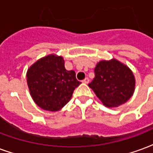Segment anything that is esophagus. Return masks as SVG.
Instances as JSON below:
<instances>
[{
	"label": "esophagus",
	"mask_w": 153,
	"mask_h": 153,
	"mask_svg": "<svg viewBox=\"0 0 153 153\" xmlns=\"http://www.w3.org/2000/svg\"><path fill=\"white\" fill-rule=\"evenodd\" d=\"M82 82H83V83H88V82H89V79H88V78H85L84 79L82 80Z\"/></svg>",
	"instance_id": "esophagus-1"
}]
</instances>
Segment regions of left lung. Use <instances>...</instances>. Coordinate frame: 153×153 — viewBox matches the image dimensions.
Returning a JSON list of instances; mask_svg holds the SVG:
<instances>
[{
  "label": "left lung",
  "mask_w": 153,
  "mask_h": 153,
  "mask_svg": "<svg viewBox=\"0 0 153 153\" xmlns=\"http://www.w3.org/2000/svg\"><path fill=\"white\" fill-rule=\"evenodd\" d=\"M94 72L95 78L88 86L105 106L117 107L132 97L135 81L126 65L115 59L101 61Z\"/></svg>",
  "instance_id": "8db88e82"
}]
</instances>
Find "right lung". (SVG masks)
<instances>
[{"instance_id":"right-lung-1","label":"right lung","mask_w":153,"mask_h":153,"mask_svg":"<svg viewBox=\"0 0 153 153\" xmlns=\"http://www.w3.org/2000/svg\"><path fill=\"white\" fill-rule=\"evenodd\" d=\"M62 56L48 55L30 66L27 73L30 96L39 107L55 112L71 100L74 90L81 82L75 72L66 71Z\"/></svg>"}]
</instances>
